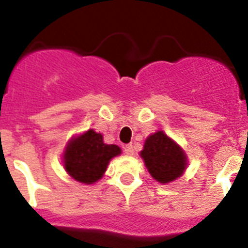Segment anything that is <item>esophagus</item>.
Instances as JSON below:
<instances>
[{
	"mask_svg": "<svg viewBox=\"0 0 248 248\" xmlns=\"http://www.w3.org/2000/svg\"><path fill=\"white\" fill-rule=\"evenodd\" d=\"M124 153H125L128 156H133V155H134V149H133V145H131V144H128V145L124 146Z\"/></svg>",
	"mask_w": 248,
	"mask_h": 248,
	"instance_id": "1",
	"label": "esophagus"
}]
</instances>
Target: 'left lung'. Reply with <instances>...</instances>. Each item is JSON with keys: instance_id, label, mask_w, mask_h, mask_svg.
Segmentation results:
<instances>
[{"instance_id": "8db88e82", "label": "left lung", "mask_w": 248, "mask_h": 248, "mask_svg": "<svg viewBox=\"0 0 248 248\" xmlns=\"http://www.w3.org/2000/svg\"><path fill=\"white\" fill-rule=\"evenodd\" d=\"M139 155L149 174L160 184L172 183L183 176L189 161L184 149L163 130L146 138Z\"/></svg>"}]
</instances>
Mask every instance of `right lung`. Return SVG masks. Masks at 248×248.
<instances>
[{"label":"right lung","instance_id":"right-lung-1","mask_svg":"<svg viewBox=\"0 0 248 248\" xmlns=\"http://www.w3.org/2000/svg\"><path fill=\"white\" fill-rule=\"evenodd\" d=\"M120 154L119 146L105 144L100 133L88 129L68 140L63 151V166L74 180L91 185L102 179L109 161Z\"/></svg>","mask_w":248,"mask_h":248}]
</instances>
